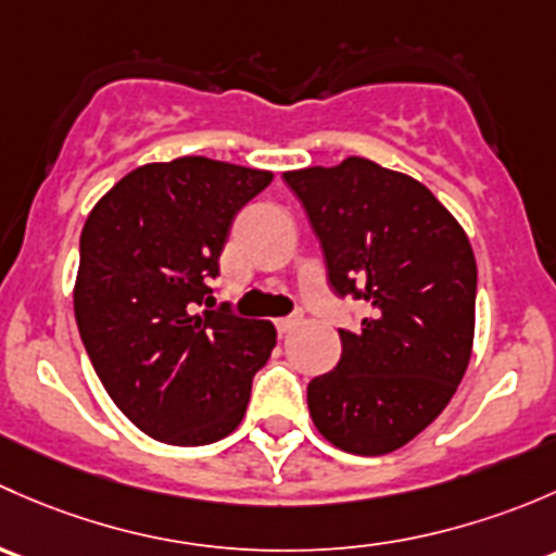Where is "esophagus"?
I'll list each match as a JSON object with an SVG mask.
<instances>
[{
  "instance_id": "1",
  "label": "esophagus",
  "mask_w": 556,
  "mask_h": 556,
  "mask_svg": "<svg viewBox=\"0 0 556 556\" xmlns=\"http://www.w3.org/2000/svg\"><path fill=\"white\" fill-rule=\"evenodd\" d=\"M300 320H302L300 313H291V316H286V318H278V320H276V329H278V334H289V331L294 329V326H300Z\"/></svg>"
}]
</instances>
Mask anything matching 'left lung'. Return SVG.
Returning <instances> with one entry per match:
<instances>
[{
  "mask_svg": "<svg viewBox=\"0 0 556 556\" xmlns=\"http://www.w3.org/2000/svg\"><path fill=\"white\" fill-rule=\"evenodd\" d=\"M320 240L337 296L362 302L342 356L307 382L313 422L334 447H404L460 386L471 358L477 262L428 187L364 157L283 174Z\"/></svg>",
  "mask_w": 556,
  "mask_h": 556,
  "instance_id": "8db88e82",
  "label": "left lung"
}]
</instances>
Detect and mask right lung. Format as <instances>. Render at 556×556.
<instances>
[{
  "mask_svg": "<svg viewBox=\"0 0 556 556\" xmlns=\"http://www.w3.org/2000/svg\"><path fill=\"white\" fill-rule=\"evenodd\" d=\"M270 181L208 157L141 165L85 222L79 337L112 402L157 442L200 447L236 431L276 348L270 320L211 296L238 211Z\"/></svg>",
  "mask_w": 556,
  "mask_h": 556,
  "instance_id": "right-lung-1",
  "label": "right lung"
}]
</instances>
